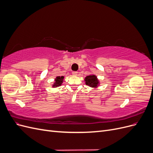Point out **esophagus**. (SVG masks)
<instances>
[{
  "instance_id": "1",
  "label": "esophagus",
  "mask_w": 153,
  "mask_h": 153,
  "mask_svg": "<svg viewBox=\"0 0 153 153\" xmlns=\"http://www.w3.org/2000/svg\"><path fill=\"white\" fill-rule=\"evenodd\" d=\"M77 74H78V72H76V71H73L72 72V75H74V76H76Z\"/></svg>"
}]
</instances>
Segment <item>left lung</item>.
Masks as SVG:
<instances>
[{"mask_svg":"<svg viewBox=\"0 0 153 153\" xmlns=\"http://www.w3.org/2000/svg\"><path fill=\"white\" fill-rule=\"evenodd\" d=\"M85 82L86 85L94 88L97 87L100 84L98 79L97 78V76L94 75L87 76L85 78Z\"/></svg>","mask_w":153,"mask_h":153,"instance_id":"8db88e82","label":"left lung"}]
</instances>
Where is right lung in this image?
<instances>
[{"label":"right lung","instance_id":"add662e5","mask_svg":"<svg viewBox=\"0 0 153 153\" xmlns=\"http://www.w3.org/2000/svg\"><path fill=\"white\" fill-rule=\"evenodd\" d=\"M63 79H64V76H57L56 78H55V82L54 84L52 85V87H59L60 85H61L62 83L63 82Z\"/></svg>","mask_w":153,"mask_h":153}]
</instances>
